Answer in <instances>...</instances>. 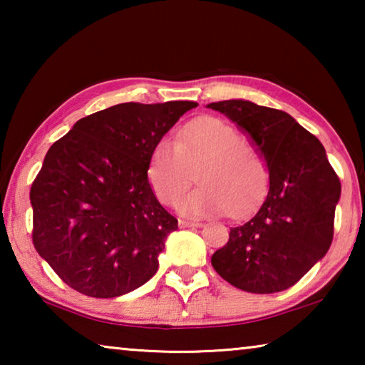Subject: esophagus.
Segmentation results:
<instances>
[{
	"mask_svg": "<svg viewBox=\"0 0 365 365\" xmlns=\"http://www.w3.org/2000/svg\"><path fill=\"white\" fill-rule=\"evenodd\" d=\"M178 225H180L182 228H187V227H201L202 224H201V222H197V220H183V219H180V220H178Z\"/></svg>",
	"mask_w": 365,
	"mask_h": 365,
	"instance_id": "esophagus-1",
	"label": "esophagus"
}]
</instances>
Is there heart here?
I'll list each match as a JSON object with an SVG mask.
<instances>
[{
	"label": "heart",
	"mask_w": 365,
	"mask_h": 365,
	"mask_svg": "<svg viewBox=\"0 0 365 365\" xmlns=\"http://www.w3.org/2000/svg\"><path fill=\"white\" fill-rule=\"evenodd\" d=\"M196 169L200 187L183 197L180 211L190 217L240 215L261 200L267 187V168L248 140L215 117H197L178 130L175 141L160 138L153 145L146 178L154 196L175 206Z\"/></svg>",
	"instance_id": "b5f03b06"
}]
</instances>
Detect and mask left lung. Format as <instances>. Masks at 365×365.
I'll list each match as a JSON object with an SVG mask.
<instances>
[{
    "label": "left lung",
    "instance_id": "8db88e82",
    "mask_svg": "<svg viewBox=\"0 0 365 365\" xmlns=\"http://www.w3.org/2000/svg\"><path fill=\"white\" fill-rule=\"evenodd\" d=\"M207 108L237 123L269 169L262 205L230 228L227 245L211 257L212 267L243 292H283L329 251L341 183L322 143L289 114L245 100Z\"/></svg>",
    "mask_w": 365,
    "mask_h": 365
}]
</instances>
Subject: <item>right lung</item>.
<instances>
[{
    "mask_svg": "<svg viewBox=\"0 0 365 365\" xmlns=\"http://www.w3.org/2000/svg\"><path fill=\"white\" fill-rule=\"evenodd\" d=\"M195 101L122 103L86 115L49 148L30 188L34 246L91 298L130 293L156 274L178 222L146 178L153 145Z\"/></svg>",
    "mask_w": 365,
    "mask_h": 365,
    "instance_id": "right-lung-1",
    "label": "right lung"
}]
</instances>
